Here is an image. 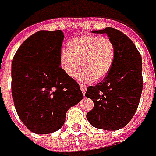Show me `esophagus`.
<instances>
[{"mask_svg": "<svg viewBox=\"0 0 156 156\" xmlns=\"http://www.w3.org/2000/svg\"><path fill=\"white\" fill-rule=\"evenodd\" d=\"M80 88H81V90L82 92L83 93V95L85 94L86 90H87V86L86 85H83V84H80Z\"/></svg>", "mask_w": 156, "mask_h": 156, "instance_id": "1", "label": "esophagus"}]
</instances>
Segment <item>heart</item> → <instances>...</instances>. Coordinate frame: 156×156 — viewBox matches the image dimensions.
Returning a JSON list of instances; mask_svg holds the SVG:
<instances>
[{
	"instance_id": "b5f03b06",
	"label": "heart",
	"mask_w": 156,
	"mask_h": 156,
	"mask_svg": "<svg viewBox=\"0 0 156 156\" xmlns=\"http://www.w3.org/2000/svg\"><path fill=\"white\" fill-rule=\"evenodd\" d=\"M115 58L116 46L110 37L84 34L68 41L67 49L60 51L58 59L69 77H74L81 66V81L100 82L110 73Z\"/></svg>"
}]
</instances>
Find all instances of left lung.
<instances>
[{
    "instance_id": "obj_1",
    "label": "left lung",
    "mask_w": 156,
    "mask_h": 156,
    "mask_svg": "<svg viewBox=\"0 0 156 156\" xmlns=\"http://www.w3.org/2000/svg\"><path fill=\"white\" fill-rule=\"evenodd\" d=\"M92 32L108 35L116 46V58L105 79L88 87L85 96L92 99L94 107L86 117L96 128L116 131L128 124L139 106L143 89L141 55L119 30L108 27Z\"/></svg>"
}]
</instances>
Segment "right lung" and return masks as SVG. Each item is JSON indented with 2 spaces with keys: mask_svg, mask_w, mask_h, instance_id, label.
Segmentation results:
<instances>
[{
  "mask_svg": "<svg viewBox=\"0 0 156 156\" xmlns=\"http://www.w3.org/2000/svg\"><path fill=\"white\" fill-rule=\"evenodd\" d=\"M64 34L40 30L20 45L11 66V90L17 115L32 133L47 134L62 127L66 112L83 95L59 65Z\"/></svg>",
  "mask_w": 156,
  "mask_h": 156,
  "instance_id": "1",
  "label": "right lung"
}]
</instances>
